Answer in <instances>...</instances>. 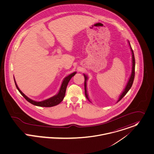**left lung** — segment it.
<instances>
[{"instance_id": "left-lung-1", "label": "left lung", "mask_w": 154, "mask_h": 154, "mask_svg": "<svg viewBox=\"0 0 154 154\" xmlns=\"http://www.w3.org/2000/svg\"><path fill=\"white\" fill-rule=\"evenodd\" d=\"M128 42H129V46H130V48H131V51H132V73H131V76H130V78H129V80H128V83H127V85H126L125 88L124 89L123 91L122 92V93L121 95L120 96L119 100H118V102H119L120 100L126 95V93L128 92V91L130 90V88H131V87H132V84H133V83H134V78H135V60L134 53V51H133V50H132V47H131V44H130L129 41H128ZM84 76H85V97L88 100H89V101L90 102V99H89V98H88V94H87V88H86V87H87V86H86V85H87L86 82H87L88 78H87V76L86 75H85V74H84Z\"/></svg>"}]
</instances>
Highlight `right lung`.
<instances>
[{
  "instance_id": "add662e5",
  "label": "right lung",
  "mask_w": 154,
  "mask_h": 154,
  "mask_svg": "<svg viewBox=\"0 0 154 154\" xmlns=\"http://www.w3.org/2000/svg\"><path fill=\"white\" fill-rule=\"evenodd\" d=\"M75 74H76V72H74L71 73V74L69 75L67 77H65V79H64V80H63V82L61 84L60 89L59 90V92L57 94L55 95L54 96L52 97L51 98H49L48 99H46V100L41 101V102H36L34 100H32L31 99H29V97H28L26 96H25V94H24L21 91V90L19 88V87H17L15 79H14V81H15V85H16V87H17L18 91H19V93L22 95V96L28 102H29L30 103L34 104V105H35V106H37L48 107H52V106H56V105L58 104L59 103H60L63 101V100L64 99V97L65 96V94H66V88H67V86L69 84V80H71V79L72 78V77H73Z\"/></svg>"
}]
</instances>
